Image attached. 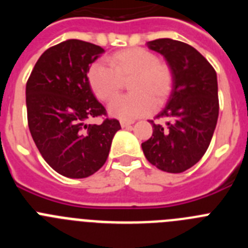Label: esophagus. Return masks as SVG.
I'll return each instance as SVG.
<instances>
[{"mask_svg":"<svg viewBox=\"0 0 248 248\" xmlns=\"http://www.w3.org/2000/svg\"><path fill=\"white\" fill-rule=\"evenodd\" d=\"M131 124H134V122H133V120H122V122H120V125H122V128H128V126H130Z\"/></svg>","mask_w":248,"mask_h":248,"instance_id":"obj_1","label":"esophagus"}]
</instances>
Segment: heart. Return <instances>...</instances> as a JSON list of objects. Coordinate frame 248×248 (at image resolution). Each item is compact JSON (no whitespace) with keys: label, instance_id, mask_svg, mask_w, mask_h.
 <instances>
[{"label":"heart","instance_id":"heart-1","mask_svg":"<svg viewBox=\"0 0 248 248\" xmlns=\"http://www.w3.org/2000/svg\"><path fill=\"white\" fill-rule=\"evenodd\" d=\"M109 65L99 62L88 71V82L98 99L109 102L129 80L128 95L118 97L109 104L111 117L131 120L150 113L154 105L164 104L171 94L174 76L171 68L159 62L156 54L145 48H126L111 54Z\"/></svg>","mask_w":248,"mask_h":248}]
</instances>
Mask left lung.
I'll return each instance as SVG.
<instances>
[{"label":"left lung","mask_w":248,"mask_h":248,"mask_svg":"<svg viewBox=\"0 0 248 248\" xmlns=\"http://www.w3.org/2000/svg\"><path fill=\"white\" fill-rule=\"evenodd\" d=\"M165 58L174 84L166 105L153 124V135L141 144L148 161L166 172H183L203 156L218 118L217 76L205 57L190 45L170 38L146 43Z\"/></svg>","instance_id":"obj_1"}]
</instances>
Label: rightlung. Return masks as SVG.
<instances>
[{
    "instance_id": "obj_1",
    "label": "right lung",
    "mask_w": 248,
    "mask_h": 248,
    "mask_svg": "<svg viewBox=\"0 0 248 248\" xmlns=\"http://www.w3.org/2000/svg\"><path fill=\"white\" fill-rule=\"evenodd\" d=\"M104 49L67 39L39 57L26 85L28 128L43 159L58 174L83 179L98 171L120 128L117 119L87 124L105 115L88 82L89 64Z\"/></svg>"
}]
</instances>
